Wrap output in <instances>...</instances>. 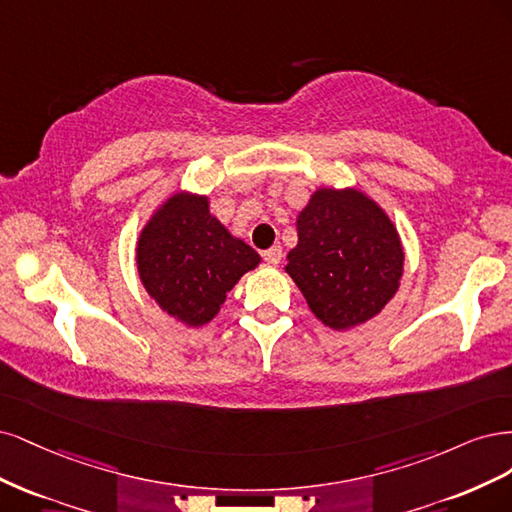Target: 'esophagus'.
Returning <instances> with one entry per match:
<instances>
[{
    "mask_svg": "<svg viewBox=\"0 0 512 512\" xmlns=\"http://www.w3.org/2000/svg\"><path fill=\"white\" fill-rule=\"evenodd\" d=\"M263 259H266L270 266H278L280 259H283V249H280V246H272V249L263 253Z\"/></svg>",
    "mask_w": 512,
    "mask_h": 512,
    "instance_id": "34e87169",
    "label": "esophagus"
}]
</instances>
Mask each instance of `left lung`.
Wrapping results in <instances>:
<instances>
[{
    "label": "left lung",
    "mask_w": 512,
    "mask_h": 512,
    "mask_svg": "<svg viewBox=\"0 0 512 512\" xmlns=\"http://www.w3.org/2000/svg\"><path fill=\"white\" fill-rule=\"evenodd\" d=\"M285 272L323 325L346 332L381 312L400 289L404 246L385 208L355 187H319L295 219Z\"/></svg>",
    "instance_id": "1"
}]
</instances>
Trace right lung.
Returning a JSON list of instances; mask_svg holds the SVG:
<instances>
[{"instance_id":"right-lung-1","label":"right lung","mask_w":512,"mask_h":512,"mask_svg":"<svg viewBox=\"0 0 512 512\" xmlns=\"http://www.w3.org/2000/svg\"><path fill=\"white\" fill-rule=\"evenodd\" d=\"M259 263V253L210 212V197L185 189L153 210L136 240L142 287L185 327L217 317L227 293Z\"/></svg>"}]
</instances>
